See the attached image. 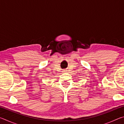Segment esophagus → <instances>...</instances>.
Instances as JSON below:
<instances>
[{"mask_svg": "<svg viewBox=\"0 0 124 124\" xmlns=\"http://www.w3.org/2000/svg\"><path fill=\"white\" fill-rule=\"evenodd\" d=\"M66 72H67V71H66Z\"/></svg>", "mask_w": 124, "mask_h": 124, "instance_id": "1", "label": "esophagus"}]
</instances>
